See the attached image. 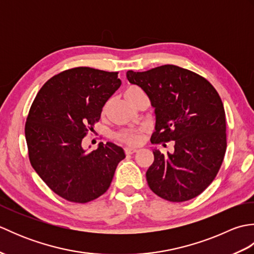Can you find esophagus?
Instances as JSON below:
<instances>
[{
    "label": "esophagus",
    "instance_id": "obj_1",
    "mask_svg": "<svg viewBox=\"0 0 254 254\" xmlns=\"http://www.w3.org/2000/svg\"><path fill=\"white\" fill-rule=\"evenodd\" d=\"M137 152V148H134V147H126L124 148V153H126L127 155H131V154H134Z\"/></svg>",
    "mask_w": 254,
    "mask_h": 254
}]
</instances>
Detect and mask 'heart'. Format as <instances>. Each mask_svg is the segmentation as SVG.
Returning a JSON list of instances; mask_svg holds the SVG:
<instances>
[{"label": "heart", "mask_w": 254, "mask_h": 254, "mask_svg": "<svg viewBox=\"0 0 254 254\" xmlns=\"http://www.w3.org/2000/svg\"><path fill=\"white\" fill-rule=\"evenodd\" d=\"M143 93V90L137 87V86H128V87L124 91V96L127 99V101L130 102L134 97L137 96L138 94ZM143 132L144 128H138V130H122L119 131L115 134V137L118 139V141L123 142L126 144H138L142 141L143 137Z\"/></svg>", "instance_id": "heart-1"}]
</instances>
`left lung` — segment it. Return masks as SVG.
Here are the masks:
<instances>
[{"mask_svg":"<svg viewBox=\"0 0 254 254\" xmlns=\"http://www.w3.org/2000/svg\"><path fill=\"white\" fill-rule=\"evenodd\" d=\"M128 82L149 97L156 113L152 143L175 141V153L154 150L148 187L169 202L199 195L217 176L227 147L223 101L206 78L171 64L127 71Z\"/></svg>","mask_w":254,"mask_h":254,"instance_id":"8db88e82","label":"left lung"}]
</instances>
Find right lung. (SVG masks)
I'll use <instances>...</instances> for the list:
<instances>
[{"label": "right lung", "mask_w": 254, "mask_h": 254, "mask_svg": "<svg viewBox=\"0 0 254 254\" xmlns=\"http://www.w3.org/2000/svg\"><path fill=\"white\" fill-rule=\"evenodd\" d=\"M119 72L68 68L38 91L25 124L32 168L59 196L88 203L109 189L123 149L108 142L86 153L83 138L99 122L102 108L121 86Z\"/></svg>", "instance_id": "obj_1"}]
</instances>
